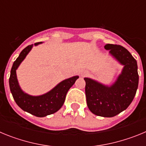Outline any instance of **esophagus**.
<instances>
[{"label":"esophagus","mask_w":146,"mask_h":146,"mask_svg":"<svg viewBox=\"0 0 146 146\" xmlns=\"http://www.w3.org/2000/svg\"><path fill=\"white\" fill-rule=\"evenodd\" d=\"M80 75L82 76V77H85V76H87V75H88V72L87 71H82V72H81Z\"/></svg>","instance_id":"34e87169"}]
</instances>
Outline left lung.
Here are the masks:
<instances>
[{"label":"left lung","instance_id":"1","mask_svg":"<svg viewBox=\"0 0 146 146\" xmlns=\"http://www.w3.org/2000/svg\"><path fill=\"white\" fill-rule=\"evenodd\" d=\"M110 53L124 66L117 80L110 87L89 78L86 81L87 105L94 114L113 117L129 106L138 87L137 64L133 56L123 46L108 44L104 46Z\"/></svg>","mask_w":146,"mask_h":146}]
</instances>
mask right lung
Returning <instances> with one entry per match:
<instances>
[{
  "instance_id": "obj_1",
  "label": "right lung",
  "mask_w": 146,
  "mask_h": 146,
  "mask_svg": "<svg viewBox=\"0 0 146 146\" xmlns=\"http://www.w3.org/2000/svg\"><path fill=\"white\" fill-rule=\"evenodd\" d=\"M41 43L42 42H36L34 45H38ZM33 46V44L28 45L23 50L19 57L14 62L9 77L10 91L15 102L22 110L35 116L44 117L55 113L60 109L65 101L67 92L79 77L74 76L62 81L52 90L42 96H33L24 93L18 84L16 70Z\"/></svg>"
}]
</instances>
